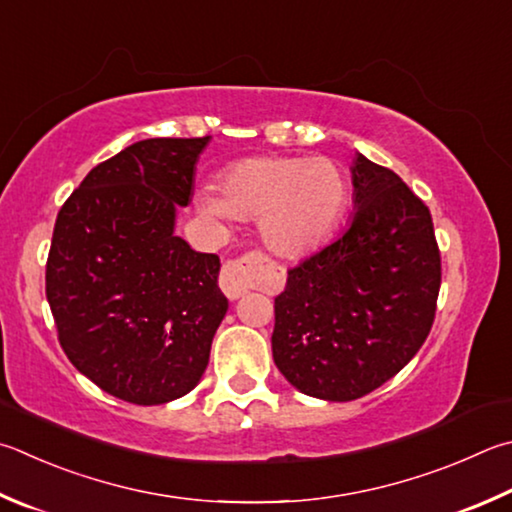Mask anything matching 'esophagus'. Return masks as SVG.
Listing matches in <instances>:
<instances>
[{
	"label": "esophagus",
	"instance_id": "obj_1",
	"mask_svg": "<svg viewBox=\"0 0 512 512\" xmlns=\"http://www.w3.org/2000/svg\"><path fill=\"white\" fill-rule=\"evenodd\" d=\"M262 264H264V257L259 253L230 259V262L224 264L219 275V286L221 291L226 293L228 300H239V297L248 291V282L257 275Z\"/></svg>",
	"mask_w": 512,
	"mask_h": 512
}]
</instances>
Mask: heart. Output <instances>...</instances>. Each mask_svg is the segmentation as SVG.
Returning <instances> with one entry per match:
<instances>
[{
    "label": "heart",
    "mask_w": 512,
    "mask_h": 512,
    "mask_svg": "<svg viewBox=\"0 0 512 512\" xmlns=\"http://www.w3.org/2000/svg\"><path fill=\"white\" fill-rule=\"evenodd\" d=\"M347 181L329 159L255 156L226 167L217 194H203L208 219H259L268 248L302 257L329 237L345 210Z\"/></svg>",
    "instance_id": "1"
}]
</instances>
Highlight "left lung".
Masks as SVG:
<instances>
[{
    "mask_svg": "<svg viewBox=\"0 0 512 512\" xmlns=\"http://www.w3.org/2000/svg\"><path fill=\"white\" fill-rule=\"evenodd\" d=\"M349 228L288 271L273 360L300 392L356 401L394 378L434 324L441 253L430 208L358 154Z\"/></svg>",
    "mask_w": 512,
    "mask_h": 512,
    "instance_id": "8db88e82",
    "label": "left lung"
}]
</instances>
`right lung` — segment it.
<instances>
[{"label":"right lung","instance_id":"obj_1","mask_svg":"<svg viewBox=\"0 0 512 512\" xmlns=\"http://www.w3.org/2000/svg\"><path fill=\"white\" fill-rule=\"evenodd\" d=\"M210 136L147 138L98 163L58 212L46 300L58 340L102 392L161 405L197 387L228 311L219 257L174 235Z\"/></svg>","mask_w":512,"mask_h":512}]
</instances>
